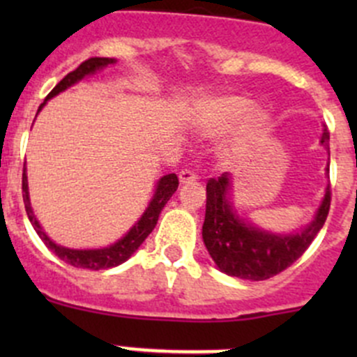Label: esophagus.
Returning a JSON list of instances; mask_svg holds the SVG:
<instances>
[{
  "instance_id": "34e87169",
  "label": "esophagus",
  "mask_w": 357,
  "mask_h": 357,
  "mask_svg": "<svg viewBox=\"0 0 357 357\" xmlns=\"http://www.w3.org/2000/svg\"><path fill=\"white\" fill-rule=\"evenodd\" d=\"M199 179V176L195 174L193 171H190V169H183L181 172H179V183L181 185H185V183H193Z\"/></svg>"
}]
</instances>
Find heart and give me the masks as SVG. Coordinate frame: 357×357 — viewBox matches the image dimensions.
I'll list each match as a JSON object with an SVG mask.
<instances>
[{
	"label": "heart",
	"instance_id": "b5f03b06",
	"mask_svg": "<svg viewBox=\"0 0 357 357\" xmlns=\"http://www.w3.org/2000/svg\"><path fill=\"white\" fill-rule=\"evenodd\" d=\"M240 120L229 138L231 150H243L254 143L268 126L266 112L252 109L250 100L238 95H218L204 98L195 109L197 126L205 132H221Z\"/></svg>",
	"mask_w": 357,
	"mask_h": 357
}]
</instances>
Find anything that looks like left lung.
Segmentation results:
<instances>
[{"mask_svg":"<svg viewBox=\"0 0 357 357\" xmlns=\"http://www.w3.org/2000/svg\"><path fill=\"white\" fill-rule=\"evenodd\" d=\"M330 132L323 129L321 145L330 150ZM231 176L228 172L207 181V204L202 236L208 254L222 273L236 278L261 282L285 271L311 245L326 221L332 202L330 185L311 225L301 233L276 235L264 231L236 214L228 200Z\"/></svg>","mask_w":357,"mask_h":357,"instance_id":"1","label":"left lung"}]
</instances>
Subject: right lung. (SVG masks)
Wrapping results in <instances>:
<instances>
[{"instance_id": "add662e5", "label": "right lung", "mask_w": 357, "mask_h": 357, "mask_svg": "<svg viewBox=\"0 0 357 357\" xmlns=\"http://www.w3.org/2000/svg\"><path fill=\"white\" fill-rule=\"evenodd\" d=\"M117 60L115 59H105V56H93V59L84 60L75 70L68 72L66 77L55 86V88L50 91V95L46 96L45 102L39 105L38 112L46 105L50 98L56 96L59 93L66 91L68 86L75 84L81 79H84L86 75L95 74L96 70L100 68L110 66V63H115ZM179 179L176 174H165L164 178L158 179L157 186H155V193H153L152 200H150L149 207L146 211L143 212V215L139 218V221L122 236L121 240H117L115 243H112L110 247L105 248H91V250H77V248H67L59 245V243L52 242L48 235L43 231L41 225L36 219L34 212L31 208V200H29V186H27V174H25V164H24V172H22V197H24V204H25V212H27V218L31 221V225L34 226L36 233L39 235V238L45 242V245L50 248V250L55 252L63 262L67 264L74 266V268H82V269H93V271H98V269H107V268H115V266L122 264L124 261H128L138 247L145 242L146 236L153 231L155 228L157 221H158V214L164 208V205L167 204V200L171 199L172 193L178 190Z\"/></svg>"}]
</instances>
